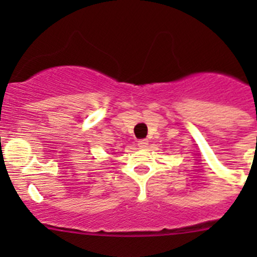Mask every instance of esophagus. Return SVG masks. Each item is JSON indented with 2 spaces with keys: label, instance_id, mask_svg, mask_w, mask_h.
Masks as SVG:
<instances>
[{
  "label": "esophagus",
  "instance_id": "1",
  "mask_svg": "<svg viewBox=\"0 0 257 257\" xmlns=\"http://www.w3.org/2000/svg\"><path fill=\"white\" fill-rule=\"evenodd\" d=\"M138 147L139 148H147L148 147L147 139H141V141H138Z\"/></svg>",
  "mask_w": 257,
  "mask_h": 257
}]
</instances>
